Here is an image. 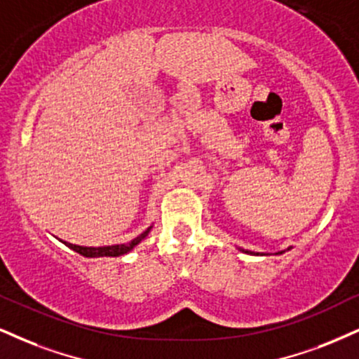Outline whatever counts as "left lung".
<instances>
[{"label":"left lung","mask_w":359,"mask_h":359,"mask_svg":"<svg viewBox=\"0 0 359 359\" xmlns=\"http://www.w3.org/2000/svg\"><path fill=\"white\" fill-rule=\"evenodd\" d=\"M245 253H250V255H255V253H251V251H245Z\"/></svg>","instance_id":"left-lung-1"}]
</instances>
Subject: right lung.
<instances>
[{"mask_svg":"<svg viewBox=\"0 0 359 359\" xmlns=\"http://www.w3.org/2000/svg\"><path fill=\"white\" fill-rule=\"evenodd\" d=\"M149 229H146L143 234H140L138 238H135L131 243H128V245H114V246H101V248H86V246H76V245H72V243H66L63 241L66 246L72 248L73 251H76V253L86 256V258H96V256H121L128 253V251L133 250L138 243L143 240V238L148 236Z\"/></svg>","mask_w":359,"mask_h":359,"instance_id":"right-lung-1","label":"right lung"}]
</instances>
